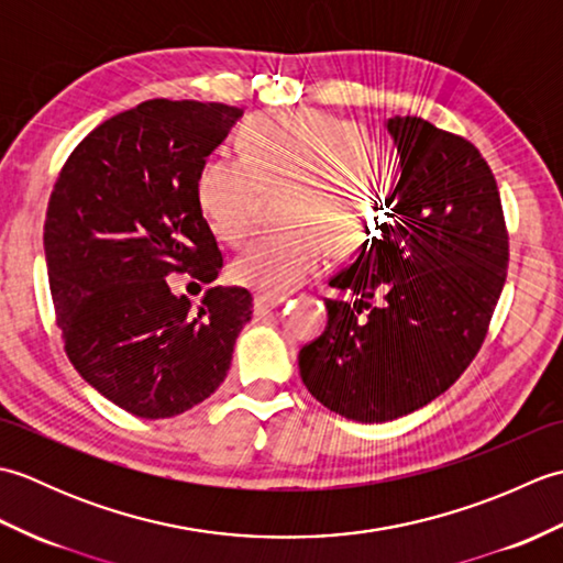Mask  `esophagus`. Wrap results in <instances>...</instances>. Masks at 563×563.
<instances>
[{"label": "esophagus", "instance_id": "esophagus-1", "mask_svg": "<svg viewBox=\"0 0 563 563\" xmlns=\"http://www.w3.org/2000/svg\"><path fill=\"white\" fill-rule=\"evenodd\" d=\"M285 300H288V295H280V292H256L254 295V309H256V312H266V309L278 307Z\"/></svg>", "mask_w": 563, "mask_h": 563}]
</instances>
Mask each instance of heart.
<instances>
[{
    "label": "heart",
    "mask_w": 563,
    "mask_h": 563,
    "mask_svg": "<svg viewBox=\"0 0 563 563\" xmlns=\"http://www.w3.org/2000/svg\"><path fill=\"white\" fill-rule=\"evenodd\" d=\"M278 232L234 261L232 278L258 292H288L327 268L331 249L351 256L375 236L397 194V162L385 142L349 118L305 109L256 115L244 157L212 154L198 194L214 232L242 246L258 232L266 194H278Z\"/></svg>",
    "instance_id": "b5f03b06"
}]
</instances>
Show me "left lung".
Returning a JSON list of instances; mask_svg holds the SVG:
<instances>
[{
	"label": "left lung",
	"instance_id": "8db88e82",
	"mask_svg": "<svg viewBox=\"0 0 563 563\" xmlns=\"http://www.w3.org/2000/svg\"><path fill=\"white\" fill-rule=\"evenodd\" d=\"M387 130L401 154L389 222L329 280L355 302L327 300L324 333L300 351L312 397L361 423L394 421L454 385L508 273L504 206L482 152L416 115H394Z\"/></svg>",
	"mask_w": 563,
	"mask_h": 563
}]
</instances>
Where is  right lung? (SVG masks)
<instances>
[{
	"label": "right lung",
	"mask_w": 563,
	"mask_h": 563,
	"mask_svg": "<svg viewBox=\"0 0 563 563\" xmlns=\"http://www.w3.org/2000/svg\"><path fill=\"white\" fill-rule=\"evenodd\" d=\"M242 109L150 99L118 113L69 154L43 227L65 353L106 399L140 418H172L218 389L251 319L244 288H210L200 307L174 273L222 271L198 178Z\"/></svg>",
	"instance_id": "right-lung-1"
}]
</instances>
